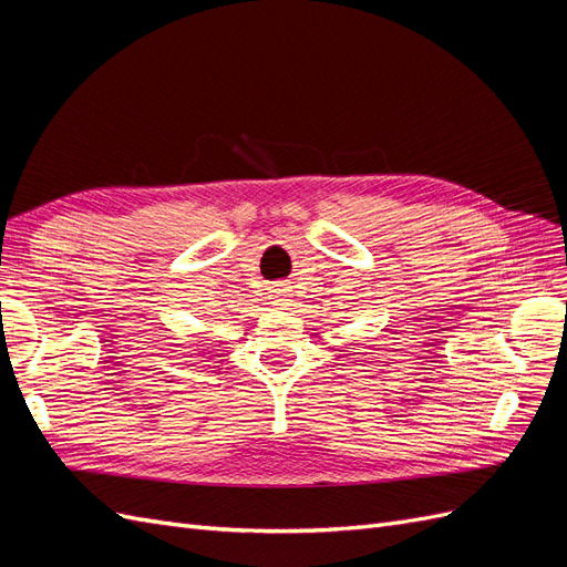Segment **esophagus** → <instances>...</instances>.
Segmentation results:
<instances>
[{"label":"esophagus","instance_id":"1","mask_svg":"<svg viewBox=\"0 0 567 567\" xmlns=\"http://www.w3.org/2000/svg\"><path fill=\"white\" fill-rule=\"evenodd\" d=\"M269 300L277 307H286L288 305V286L286 284L269 286Z\"/></svg>","mask_w":567,"mask_h":567}]
</instances>
